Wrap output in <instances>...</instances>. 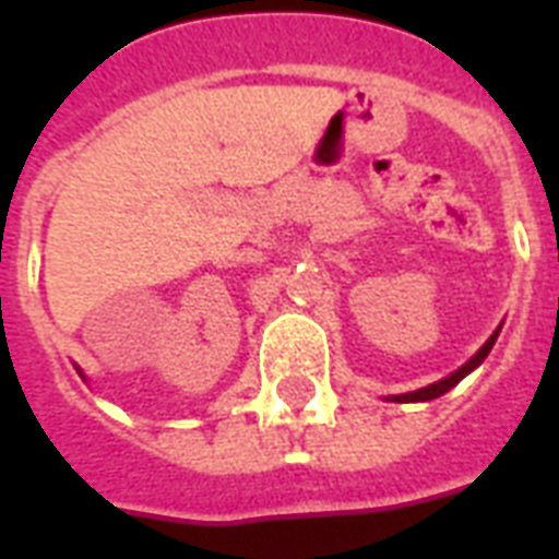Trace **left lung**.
<instances>
[{
    "label": "left lung",
    "instance_id": "obj_1",
    "mask_svg": "<svg viewBox=\"0 0 559 559\" xmlns=\"http://www.w3.org/2000/svg\"><path fill=\"white\" fill-rule=\"evenodd\" d=\"M497 332H500V329H497ZM497 332H493L491 338L481 344V350L476 353V356H473V359H469L467 365H461V368H457L455 374H449V377H445V380H437V383H431V386L416 389V392H407V395H399V399H395V401H431V399H440L443 392H449V389L455 386V383H461V380H464V377H467L469 371L476 368V365H481V359H485V356L491 353L493 341H497Z\"/></svg>",
    "mask_w": 559,
    "mask_h": 559
}]
</instances>
